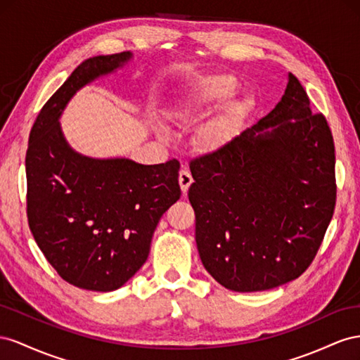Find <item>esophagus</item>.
Here are the masks:
<instances>
[{
    "label": "esophagus",
    "mask_w": 360,
    "mask_h": 360,
    "mask_svg": "<svg viewBox=\"0 0 360 360\" xmlns=\"http://www.w3.org/2000/svg\"><path fill=\"white\" fill-rule=\"evenodd\" d=\"M193 184V176L191 173L187 170V169H182L179 172V186H181V190L184 194H187L190 186Z\"/></svg>",
    "instance_id": "obj_1"
}]
</instances>
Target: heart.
Listing matches in <instances>:
<instances>
[{"instance_id":"1","label":"heart","mask_w":360,"mask_h":360,"mask_svg":"<svg viewBox=\"0 0 360 360\" xmlns=\"http://www.w3.org/2000/svg\"><path fill=\"white\" fill-rule=\"evenodd\" d=\"M238 86V79L233 75H211L200 81L196 86L190 87L187 91H184L169 108L170 116L176 122H190L200 119L211 108L219 105L220 102L233 95ZM250 108V98H230L228 101L224 102L219 115L212 117L202 128L199 136L200 145L208 150L219 149L226 145V143L237 134V131L241 128ZM158 132L161 137H167V132L162 127H158Z\"/></svg>"}]
</instances>
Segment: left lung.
Returning <instances> with one entry per match:
<instances>
[{"label": "left lung", "mask_w": 360, "mask_h": 360, "mask_svg": "<svg viewBox=\"0 0 360 360\" xmlns=\"http://www.w3.org/2000/svg\"><path fill=\"white\" fill-rule=\"evenodd\" d=\"M190 169L199 256L221 286L271 290L309 266L335 210V146L292 74L269 115Z\"/></svg>", "instance_id": "left-lung-1"}]
</instances>
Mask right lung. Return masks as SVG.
<instances>
[{
	"mask_svg": "<svg viewBox=\"0 0 360 360\" xmlns=\"http://www.w3.org/2000/svg\"><path fill=\"white\" fill-rule=\"evenodd\" d=\"M131 60L129 51L84 60L30 132V229L56 271L81 290L108 292L125 285L146 262L162 214L181 198L176 160L148 166L125 157H87L61 129L60 117L77 91Z\"/></svg>",
	"mask_w": 360,
	"mask_h": 360,
	"instance_id": "right-lung-1",
	"label": "right lung"
}]
</instances>
